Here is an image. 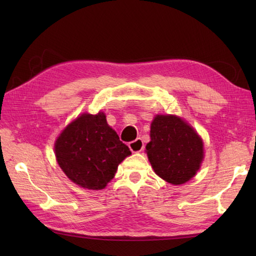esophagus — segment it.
<instances>
[{
	"mask_svg": "<svg viewBox=\"0 0 256 256\" xmlns=\"http://www.w3.org/2000/svg\"><path fill=\"white\" fill-rule=\"evenodd\" d=\"M128 148L134 153H138V152H142L144 148V143L140 138H136L135 140H132V142L128 143Z\"/></svg>",
	"mask_w": 256,
	"mask_h": 256,
	"instance_id": "1",
	"label": "esophagus"
}]
</instances>
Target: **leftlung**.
Returning a JSON list of instances; mask_svg holds the SVG:
<instances>
[{
  "instance_id": "8db88e82",
  "label": "left lung",
  "mask_w": 256,
  "mask_h": 256,
  "mask_svg": "<svg viewBox=\"0 0 256 256\" xmlns=\"http://www.w3.org/2000/svg\"><path fill=\"white\" fill-rule=\"evenodd\" d=\"M156 175L172 184L192 179L204 158L202 140L194 130L175 116H156L146 145Z\"/></svg>"
}]
</instances>
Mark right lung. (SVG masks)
I'll use <instances>...</instances> for the list:
<instances>
[{"label": "right lung", "instance_id": "right-lung-1", "mask_svg": "<svg viewBox=\"0 0 256 256\" xmlns=\"http://www.w3.org/2000/svg\"><path fill=\"white\" fill-rule=\"evenodd\" d=\"M59 166L69 179L92 190L103 189L131 150L108 126L104 113H84L70 123L55 144Z\"/></svg>", "mask_w": 256, "mask_h": 256}]
</instances>
